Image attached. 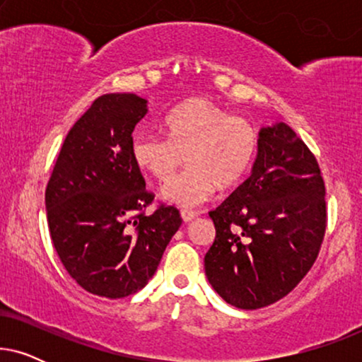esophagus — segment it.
Instances as JSON below:
<instances>
[{
    "mask_svg": "<svg viewBox=\"0 0 362 362\" xmlns=\"http://www.w3.org/2000/svg\"><path fill=\"white\" fill-rule=\"evenodd\" d=\"M181 217H182V221H185V222H191L192 219H196V217H197V212H194V211H181Z\"/></svg>",
    "mask_w": 362,
    "mask_h": 362,
    "instance_id": "1",
    "label": "esophagus"
}]
</instances>
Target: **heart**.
<instances>
[{"label":"heart","mask_w":362,"mask_h":362,"mask_svg":"<svg viewBox=\"0 0 362 362\" xmlns=\"http://www.w3.org/2000/svg\"><path fill=\"white\" fill-rule=\"evenodd\" d=\"M161 130L166 140L138 133L132 141V156L138 168L161 182L175 177L185 156L189 170L163 191L165 199L182 207L202 204L216 187H234L259 146V135L249 120L201 97L173 108L163 118Z\"/></svg>","instance_id":"b5f03b06"}]
</instances>
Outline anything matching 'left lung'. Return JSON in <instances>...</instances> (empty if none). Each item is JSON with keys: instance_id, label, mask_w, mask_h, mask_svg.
Instances as JSON below:
<instances>
[{"instance_id": "left-lung-1", "label": "left lung", "mask_w": 362, "mask_h": 362, "mask_svg": "<svg viewBox=\"0 0 362 362\" xmlns=\"http://www.w3.org/2000/svg\"><path fill=\"white\" fill-rule=\"evenodd\" d=\"M325 194L318 161L305 141L284 122L262 128L252 175L209 212L216 239L204 269L212 288L242 310L288 295L325 239Z\"/></svg>"}]
</instances>
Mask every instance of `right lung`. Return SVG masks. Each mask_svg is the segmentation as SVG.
<instances>
[{"instance_id": "obj_1", "label": "right lung", "mask_w": 362, "mask_h": 362, "mask_svg": "<svg viewBox=\"0 0 362 362\" xmlns=\"http://www.w3.org/2000/svg\"><path fill=\"white\" fill-rule=\"evenodd\" d=\"M135 93H105L74 123L46 187L52 245L88 293L123 298L155 275L181 226L175 206L145 214L155 194L132 156V133L146 115Z\"/></svg>"}]
</instances>
